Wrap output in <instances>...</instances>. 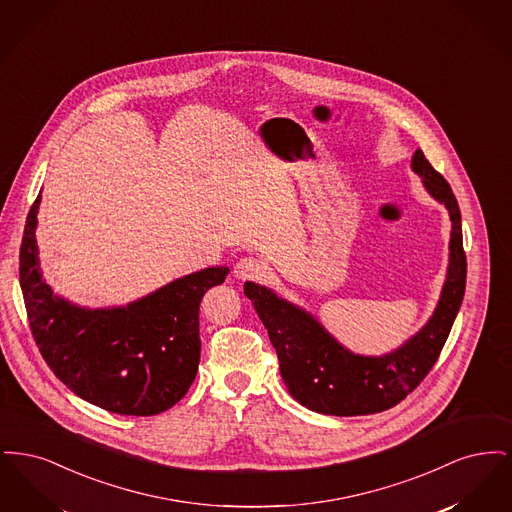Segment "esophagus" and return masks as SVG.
<instances>
[{
	"label": "esophagus",
	"mask_w": 512,
	"mask_h": 512,
	"mask_svg": "<svg viewBox=\"0 0 512 512\" xmlns=\"http://www.w3.org/2000/svg\"><path fill=\"white\" fill-rule=\"evenodd\" d=\"M265 270L267 267L263 265V261L255 257H242L234 267V276L240 280H253V278H261Z\"/></svg>",
	"instance_id": "34e87169"
}]
</instances>
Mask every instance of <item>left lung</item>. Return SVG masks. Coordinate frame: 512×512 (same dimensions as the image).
I'll list each match as a JSON object with an SVG mask.
<instances>
[{
    "mask_svg": "<svg viewBox=\"0 0 512 512\" xmlns=\"http://www.w3.org/2000/svg\"><path fill=\"white\" fill-rule=\"evenodd\" d=\"M413 169L451 220L449 267L434 315L395 351L380 357L357 355L343 347L317 318L255 282H245L280 361V374L293 399L315 413L359 416L388 411L403 401L436 365L463 303L466 255L461 211L451 186L416 149Z\"/></svg>",
    "mask_w": 512,
    "mask_h": 512,
    "instance_id": "obj_1",
    "label": "left lung"
}]
</instances>
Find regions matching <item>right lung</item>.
Instances as JSON below:
<instances>
[{
  "instance_id": "1",
  "label": "right lung",
  "mask_w": 512,
  "mask_h": 512,
  "mask_svg": "<svg viewBox=\"0 0 512 512\" xmlns=\"http://www.w3.org/2000/svg\"><path fill=\"white\" fill-rule=\"evenodd\" d=\"M40 199L26 217L19 278L44 361L69 390L109 413L153 416L171 409L197 374L201 297L230 270H197L124 307L74 305L53 292L40 268Z\"/></svg>"
}]
</instances>
